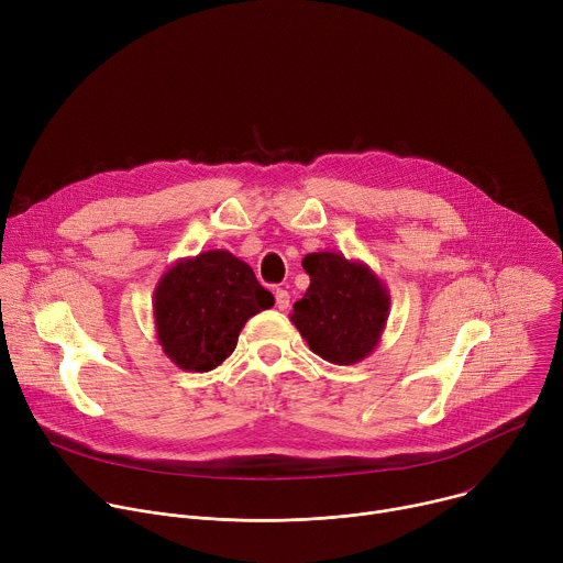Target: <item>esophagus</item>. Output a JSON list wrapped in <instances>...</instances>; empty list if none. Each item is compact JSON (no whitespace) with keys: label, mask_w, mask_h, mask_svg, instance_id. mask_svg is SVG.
Wrapping results in <instances>:
<instances>
[{"label":"esophagus","mask_w":563,"mask_h":563,"mask_svg":"<svg viewBox=\"0 0 563 563\" xmlns=\"http://www.w3.org/2000/svg\"><path fill=\"white\" fill-rule=\"evenodd\" d=\"M276 308L278 310L289 308V291L287 289H276Z\"/></svg>","instance_id":"1"}]
</instances>
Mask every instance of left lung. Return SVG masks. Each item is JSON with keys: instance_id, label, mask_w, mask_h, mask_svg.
Returning a JSON list of instances; mask_svg holds the SVG:
<instances>
[{"instance_id": "8db88e82", "label": "left lung", "mask_w": 563, "mask_h": 563, "mask_svg": "<svg viewBox=\"0 0 563 563\" xmlns=\"http://www.w3.org/2000/svg\"><path fill=\"white\" fill-rule=\"evenodd\" d=\"M310 287L294 302L291 323L321 360L336 366L364 362L379 345L390 312L386 283L362 261L336 251L302 258Z\"/></svg>"}]
</instances>
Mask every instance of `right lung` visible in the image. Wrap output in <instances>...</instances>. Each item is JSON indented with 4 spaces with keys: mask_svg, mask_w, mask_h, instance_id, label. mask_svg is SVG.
<instances>
[{
    "mask_svg": "<svg viewBox=\"0 0 563 563\" xmlns=\"http://www.w3.org/2000/svg\"><path fill=\"white\" fill-rule=\"evenodd\" d=\"M272 305V291L224 249L179 258L152 296L157 341L168 360L188 373L218 368L235 350L244 323Z\"/></svg>",
    "mask_w": 563,
    "mask_h": 563,
    "instance_id": "add662e5",
    "label": "right lung"
}]
</instances>
